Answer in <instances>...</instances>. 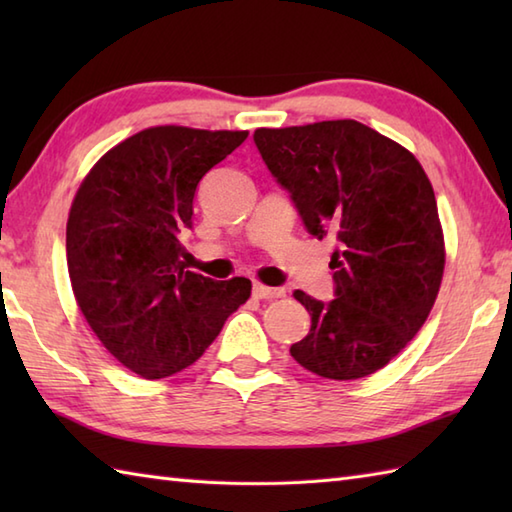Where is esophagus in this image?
Instances as JSON below:
<instances>
[{
    "label": "esophagus",
    "mask_w": 512,
    "mask_h": 512,
    "mask_svg": "<svg viewBox=\"0 0 512 512\" xmlns=\"http://www.w3.org/2000/svg\"><path fill=\"white\" fill-rule=\"evenodd\" d=\"M253 297L264 299V301H275V299L286 297V290L284 288H270V286H264V284H255L253 286Z\"/></svg>",
    "instance_id": "1"
}]
</instances>
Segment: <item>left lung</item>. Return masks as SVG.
I'll return each instance as SVG.
<instances>
[{"instance_id":"1","label":"left lung","mask_w":512,"mask_h":512,"mask_svg":"<svg viewBox=\"0 0 512 512\" xmlns=\"http://www.w3.org/2000/svg\"><path fill=\"white\" fill-rule=\"evenodd\" d=\"M253 138L308 233L339 244L334 299L295 290L312 325L292 358L332 380L378 372L416 336L440 290L444 237L427 173L411 151L350 118L262 127Z\"/></svg>"}]
</instances>
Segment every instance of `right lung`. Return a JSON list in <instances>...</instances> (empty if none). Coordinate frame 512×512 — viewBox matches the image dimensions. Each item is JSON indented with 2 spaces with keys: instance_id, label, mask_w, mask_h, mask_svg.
<instances>
[{
  "instance_id": "obj_1",
  "label": "right lung",
  "mask_w": 512,
  "mask_h": 512,
  "mask_svg": "<svg viewBox=\"0 0 512 512\" xmlns=\"http://www.w3.org/2000/svg\"><path fill=\"white\" fill-rule=\"evenodd\" d=\"M248 132L149 127L107 151L74 195L65 253L76 303L118 363L156 380L204 354L250 297V281H213L180 262L204 173Z\"/></svg>"
}]
</instances>
